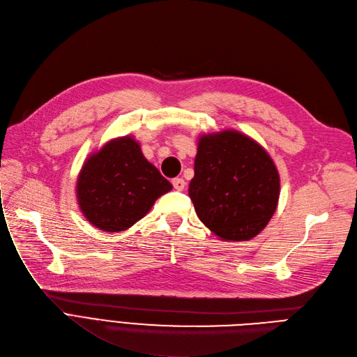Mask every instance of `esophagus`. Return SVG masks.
I'll list each match as a JSON object with an SVG mask.
<instances>
[{
    "instance_id": "1",
    "label": "esophagus",
    "mask_w": 357,
    "mask_h": 357,
    "mask_svg": "<svg viewBox=\"0 0 357 357\" xmlns=\"http://www.w3.org/2000/svg\"><path fill=\"white\" fill-rule=\"evenodd\" d=\"M172 183H174V188H175V190H178V191H182L183 188H185V185H187V182L183 181L182 178H175V179H172Z\"/></svg>"
}]
</instances>
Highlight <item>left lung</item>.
<instances>
[{
	"label": "left lung",
	"instance_id": "8db88e82",
	"mask_svg": "<svg viewBox=\"0 0 357 357\" xmlns=\"http://www.w3.org/2000/svg\"><path fill=\"white\" fill-rule=\"evenodd\" d=\"M188 194L199 220L221 240L258 236L278 208L280 176L268 153L237 130L202 135Z\"/></svg>",
	"mask_w": 357,
	"mask_h": 357
}]
</instances>
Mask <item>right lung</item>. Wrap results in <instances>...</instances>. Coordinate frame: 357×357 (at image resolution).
<instances>
[{
	"mask_svg": "<svg viewBox=\"0 0 357 357\" xmlns=\"http://www.w3.org/2000/svg\"><path fill=\"white\" fill-rule=\"evenodd\" d=\"M172 183L144 157L133 136L111 139L91 154L77 178V202L86 220L102 231L130 228Z\"/></svg>",
	"mask_w": 357,
	"mask_h": 357,
	"instance_id": "right-lung-1",
	"label": "right lung"
}]
</instances>
